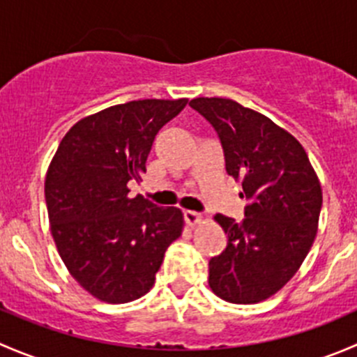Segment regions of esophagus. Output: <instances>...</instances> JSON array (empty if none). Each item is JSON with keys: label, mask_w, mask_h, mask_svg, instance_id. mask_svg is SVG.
Returning a JSON list of instances; mask_svg holds the SVG:
<instances>
[{"label": "esophagus", "mask_w": 357, "mask_h": 357, "mask_svg": "<svg viewBox=\"0 0 357 357\" xmlns=\"http://www.w3.org/2000/svg\"><path fill=\"white\" fill-rule=\"evenodd\" d=\"M183 215H185V221L188 222L190 226L199 225V222L202 221V215L199 214V212H195V211H185V212H183Z\"/></svg>", "instance_id": "1"}]
</instances>
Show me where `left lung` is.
Returning <instances> with one entry per match:
<instances>
[{"instance_id":"obj_1","label":"left lung","mask_w":357,"mask_h":357,"mask_svg":"<svg viewBox=\"0 0 357 357\" xmlns=\"http://www.w3.org/2000/svg\"><path fill=\"white\" fill-rule=\"evenodd\" d=\"M221 139L226 172L242 181L245 218L218 214L226 248L208 261V287L222 301L255 304L297 273L318 233L323 193L301 143L271 119L229 98H195Z\"/></svg>"}]
</instances>
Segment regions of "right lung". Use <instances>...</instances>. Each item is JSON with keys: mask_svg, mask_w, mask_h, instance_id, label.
Listing matches in <instances>:
<instances>
[{"mask_svg": "<svg viewBox=\"0 0 357 357\" xmlns=\"http://www.w3.org/2000/svg\"><path fill=\"white\" fill-rule=\"evenodd\" d=\"M188 100H136L75 122L45 179L50 228L72 278L93 297L124 304L155 283L183 212L129 197L162 126Z\"/></svg>", "mask_w": 357, "mask_h": 357, "instance_id": "1", "label": "right lung"}]
</instances>
